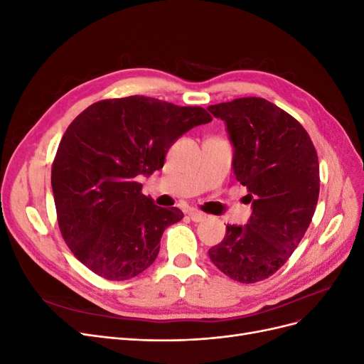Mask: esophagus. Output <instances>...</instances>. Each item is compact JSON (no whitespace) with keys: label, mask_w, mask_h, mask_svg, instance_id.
Returning a JSON list of instances; mask_svg holds the SVG:
<instances>
[{"label":"esophagus","mask_w":364,"mask_h":364,"mask_svg":"<svg viewBox=\"0 0 364 364\" xmlns=\"http://www.w3.org/2000/svg\"><path fill=\"white\" fill-rule=\"evenodd\" d=\"M188 215H190V218L193 220V222H196V223L203 222V220L206 218L205 214H202V213H199V211H194V209H191V211H188Z\"/></svg>","instance_id":"obj_1"}]
</instances>
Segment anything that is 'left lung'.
Returning <instances> with one entry per match:
<instances>
[{
  "mask_svg": "<svg viewBox=\"0 0 364 364\" xmlns=\"http://www.w3.org/2000/svg\"><path fill=\"white\" fill-rule=\"evenodd\" d=\"M225 121L232 170L249 194L246 225H228L208 255L226 277L252 284L269 278L289 259L310 226L318 199V161L306 130L258 97L209 106Z\"/></svg>",
  "mask_w": 364,
  "mask_h": 364,
  "instance_id": "left-lung-1",
  "label": "left lung"
}]
</instances>
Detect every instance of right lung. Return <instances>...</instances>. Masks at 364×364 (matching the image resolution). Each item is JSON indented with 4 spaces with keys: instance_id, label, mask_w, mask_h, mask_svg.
I'll use <instances>...</instances> for the list:
<instances>
[{
    "instance_id": "1",
    "label": "right lung",
    "mask_w": 364,
    "mask_h": 364,
    "mask_svg": "<svg viewBox=\"0 0 364 364\" xmlns=\"http://www.w3.org/2000/svg\"><path fill=\"white\" fill-rule=\"evenodd\" d=\"M199 106H176L144 95L91 105L65 132L51 168L59 228L74 257L109 281L150 267L179 208L141 194L138 176L164 167L183 134L211 121Z\"/></svg>"
}]
</instances>
